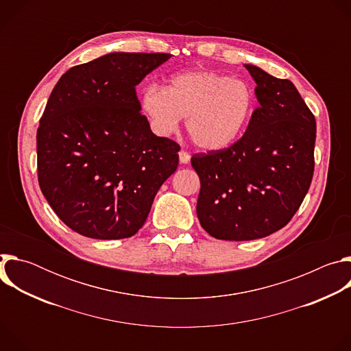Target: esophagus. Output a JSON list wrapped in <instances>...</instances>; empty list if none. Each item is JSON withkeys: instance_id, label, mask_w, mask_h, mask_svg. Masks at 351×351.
Wrapping results in <instances>:
<instances>
[{"instance_id": "34e87169", "label": "esophagus", "mask_w": 351, "mask_h": 351, "mask_svg": "<svg viewBox=\"0 0 351 351\" xmlns=\"http://www.w3.org/2000/svg\"><path fill=\"white\" fill-rule=\"evenodd\" d=\"M179 161H180V164H189L190 154L187 152H184V149H180V152H179Z\"/></svg>"}]
</instances>
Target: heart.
I'll list each match as a JSON object with an SVG mask.
<instances>
[{
	"label": "heart",
	"mask_w": 351,
	"mask_h": 351,
	"mask_svg": "<svg viewBox=\"0 0 351 351\" xmlns=\"http://www.w3.org/2000/svg\"><path fill=\"white\" fill-rule=\"evenodd\" d=\"M256 94L247 82L208 69L173 75L165 90L148 86L140 94V110L160 136L175 133L186 117L193 143L218 152L232 145L247 128Z\"/></svg>",
	"instance_id": "1"
}]
</instances>
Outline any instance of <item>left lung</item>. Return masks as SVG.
Masks as SVG:
<instances>
[{"mask_svg":"<svg viewBox=\"0 0 351 351\" xmlns=\"http://www.w3.org/2000/svg\"><path fill=\"white\" fill-rule=\"evenodd\" d=\"M260 107L240 140L218 152L194 154L202 183L197 217L221 240H254L289 223L302 206L314 173L315 118L294 84L256 65Z\"/></svg>","mask_w":351,"mask_h":351,"instance_id":"1","label":"left lung"}]
</instances>
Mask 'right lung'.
Here are the masks:
<instances>
[{"label": "right lung", "instance_id": "right-lung-1", "mask_svg": "<svg viewBox=\"0 0 351 351\" xmlns=\"http://www.w3.org/2000/svg\"><path fill=\"white\" fill-rule=\"evenodd\" d=\"M169 58L111 53L71 68L51 91L37 129L38 184L79 234L133 236L176 171L179 144L152 132L136 95L145 75Z\"/></svg>", "mask_w": 351, "mask_h": 351}]
</instances>
